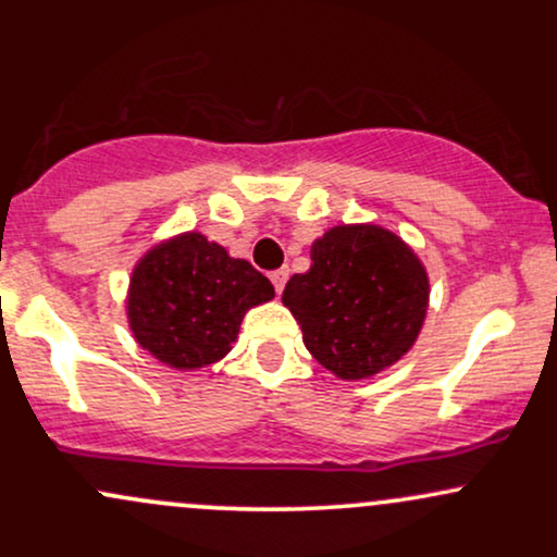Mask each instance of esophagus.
I'll list each match as a JSON object with an SVG mask.
<instances>
[{
	"label": "esophagus",
	"mask_w": 557,
	"mask_h": 557,
	"mask_svg": "<svg viewBox=\"0 0 557 557\" xmlns=\"http://www.w3.org/2000/svg\"><path fill=\"white\" fill-rule=\"evenodd\" d=\"M270 280H272L274 290L283 293V287H285V283H287V270H274V272L270 274Z\"/></svg>",
	"instance_id": "1"
}]
</instances>
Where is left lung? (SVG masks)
I'll return each mask as SVG.
<instances>
[{"label":"left lung","instance_id":"left-lung-1","mask_svg":"<svg viewBox=\"0 0 557 557\" xmlns=\"http://www.w3.org/2000/svg\"><path fill=\"white\" fill-rule=\"evenodd\" d=\"M309 354L341 380H369L411 350L430 306L413 248L380 225H337L311 246V270L283 290Z\"/></svg>","mask_w":557,"mask_h":557}]
</instances>
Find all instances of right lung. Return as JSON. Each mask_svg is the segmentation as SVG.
I'll return each mask as SVG.
<instances>
[{
    "instance_id": "obj_1",
    "label": "right lung",
    "mask_w": 557,
    "mask_h": 557,
    "mask_svg": "<svg viewBox=\"0 0 557 557\" xmlns=\"http://www.w3.org/2000/svg\"><path fill=\"white\" fill-rule=\"evenodd\" d=\"M274 287L246 259H233L201 233L157 243L133 267L127 324L164 367L194 372L225 359L248 309Z\"/></svg>"
}]
</instances>
